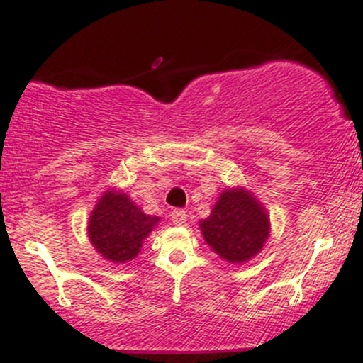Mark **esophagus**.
Masks as SVG:
<instances>
[{
  "label": "esophagus",
  "mask_w": 363,
  "mask_h": 363,
  "mask_svg": "<svg viewBox=\"0 0 363 363\" xmlns=\"http://www.w3.org/2000/svg\"><path fill=\"white\" fill-rule=\"evenodd\" d=\"M170 218H172L174 225H184L187 222V213L184 210H174L170 213Z\"/></svg>",
  "instance_id": "34e87169"
}]
</instances>
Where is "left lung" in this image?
Wrapping results in <instances>:
<instances>
[{
  "label": "left lung",
  "instance_id": "1",
  "mask_svg": "<svg viewBox=\"0 0 363 363\" xmlns=\"http://www.w3.org/2000/svg\"><path fill=\"white\" fill-rule=\"evenodd\" d=\"M201 234L220 257L242 264L256 256L269 237V216L244 187L225 189L210 216L199 222Z\"/></svg>",
  "mask_w": 363,
  "mask_h": 363
}]
</instances>
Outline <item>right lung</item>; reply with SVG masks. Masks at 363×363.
I'll return each mask as SVG.
<instances>
[{
  "label": "right lung",
  "mask_w": 363,
  "mask_h": 363,
  "mask_svg": "<svg viewBox=\"0 0 363 363\" xmlns=\"http://www.w3.org/2000/svg\"><path fill=\"white\" fill-rule=\"evenodd\" d=\"M158 222V216L143 213L128 194L106 191L90 215V242L106 259L131 261L138 256L143 240Z\"/></svg>",
  "instance_id": "obj_1"
}]
</instances>
